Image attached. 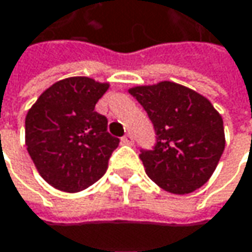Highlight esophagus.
Instances as JSON below:
<instances>
[{
  "label": "esophagus",
  "instance_id": "esophagus-1",
  "mask_svg": "<svg viewBox=\"0 0 252 252\" xmlns=\"http://www.w3.org/2000/svg\"><path fill=\"white\" fill-rule=\"evenodd\" d=\"M121 140H123V143H124V144H132V143H134V138H132V135H131L129 132L126 134Z\"/></svg>",
  "mask_w": 252,
  "mask_h": 252
}]
</instances>
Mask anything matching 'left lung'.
Returning a JSON list of instances; mask_svg holds the SVG:
<instances>
[{
    "label": "left lung",
    "instance_id": "obj_1",
    "mask_svg": "<svg viewBox=\"0 0 252 252\" xmlns=\"http://www.w3.org/2000/svg\"><path fill=\"white\" fill-rule=\"evenodd\" d=\"M156 132L151 150H140L149 177L166 192L190 193L203 186L225 149L223 121L206 98L194 91L160 82L131 88Z\"/></svg>",
    "mask_w": 252,
    "mask_h": 252
}]
</instances>
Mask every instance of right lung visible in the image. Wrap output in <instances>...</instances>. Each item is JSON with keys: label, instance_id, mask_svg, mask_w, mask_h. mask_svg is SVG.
<instances>
[{"label": "right lung", "instance_id": "add662e5", "mask_svg": "<svg viewBox=\"0 0 252 252\" xmlns=\"http://www.w3.org/2000/svg\"><path fill=\"white\" fill-rule=\"evenodd\" d=\"M108 83L78 76L46 89L26 117V146L40 176L63 192H80L102 177L120 138L95 105Z\"/></svg>", "mask_w": 252, "mask_h": 252}]
</instances>
